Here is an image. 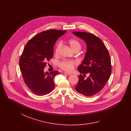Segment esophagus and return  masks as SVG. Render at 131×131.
Returning a JSON list of instances; mask_svg holds the SVG:
<instances>
[{
  "instance_id": "esophagus-1",
  "label": "esophagus",
  "mask_w": 131,
  "mask_h": 131,
  "mask_svg": "<svg viewBox=\"0 0 131 131\" xmlns=\"http://www.w3.org/2000/svg\"><path fill=\"white\" fill-rule=\"evenodd\" d=\"M64 74H66V75H71V73H67V72H64Z\"/></svg>"
}]
</instances>
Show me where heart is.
Masks as SVG:
<instances>
[{
  "mask_svg": "<svg viewBox=\"0 0 131 131\" xmlns=\"http://www.w3.org/2000/svg\"><path fill=\"white\" fill-rule=\"evenodd\" d=\"M69 46L71 49L74 51L75 50H80L81 48V45L79 41L75 39H70L68 42ZM62 46L61 42L58 43L56 45V48L55 49V54L57 55L59 53V51L60 49ZM76 64V62L74 61H70V60H63L62 61L59 62V66L63 70L70 72L71 71L74 67V66Z\"/></svg>",
  "mask_w": 131,
  "mask_h": 131,
  "instance_id": "1",
  "label": "heart"
}]
</instances>
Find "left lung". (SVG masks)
I'll return each instance as SVG.
<instances>
[{
	"label": "left lung",
	"instance_id": "1",
	"mask_svg": "<svg viewBox=\"0 0 131 131\" xmlns=\"http://www.w3.org/2000/svg\"><path fill=\"white\" fill-rule=\"evenodd\" d=\"M76 36L84 40L87 49L85 56L78 70L81 73L75 90L86 97L99 92L105 86L112 72L111 58L106 48L99 38L93 34L73 32ZM89 77L85 79V74Z\"/></svg>",
	"mask_w": 131,
	"mask_h": 131
}]
</instances>
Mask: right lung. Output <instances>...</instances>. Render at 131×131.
<instances>
[{
  "label": "right lung",
  "instance_id": "1",
  "mask_svg": "<svg viewBox=\"0 0 131 131\" xmlns=\"http://www.w3.org/2000/svg\"><path fill=\"white\" fill-rule=\"evenodd\" d=\"M66 30L51 29L34 36L25 45L19 60V68L27 86L33 93L43 96L54 88L53 78L59 72H45L44 68L53 55V47Z\"/></svg>",
  "mask_w": 131,
  "mask_h": 131
}]
</instances>
